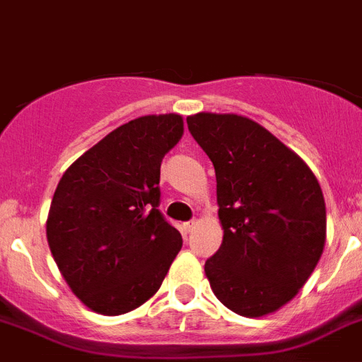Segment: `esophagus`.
Returning a JSON list of instances; mask_svg holds the SVG:
<instances>
[{
  "label": "esophagus",
  "instance_id": "esophagus-1",
  "mask_svg": "<svg viewBox=\"0 0 362 362\" xmlns=\"http://www.w3.org/2000/svg\"><path fill=\"white\" fill-rule=\"evenodd\" d=\"M194 226H197V222H194V220H189V222H184V224H182V229H184V233H191L194 229Z\"/></svg>",
  "mask_w": 362,
  "mask_h": 362
}]
</instances>
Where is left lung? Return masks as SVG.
<instances>
[{"label": "left lung", "mask_w": 362, "mask_h": 362, "mask_svg": "<svg viewBox=\"0 0 362 362\" xmlns=\"http://www.w3.org/2000/svg\"><path fill=\"white\" fill-rule=\"evenodd\" d=\"M187 129L216 175L224 238L206 260L213 293L231 312L262 317L297 295L319 262L326 206L312 169L262 125L199 112Z\"/></svg>", "instance_id": "8db88e82"}]
</instances>
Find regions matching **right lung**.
Returning a JSON list of instances; mask_svg holds the SVG:
<instances>
[{
    "mask_svg": "<svg viewBox=\"0 0 362 362\" xmlns=\"http://www.w3.org/2000/svg\"><path fill=\"white\" fill-rule=\"evenodd\" d=\"M184 133L178 115L120 125L64 173L47 240L72 293L93 312L122 315L158 291L182 247L160 206V163Z\"/></svg>",
    "mask_w": 362,
    "mask_h": 362,
    "instance_id": "add662e5",
    "label": "right lung"
}]
</instances>
